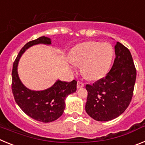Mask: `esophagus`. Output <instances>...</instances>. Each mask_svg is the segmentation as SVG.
I'll use <instances>...</instances> for the list:
<instances>
[{"mask_svg":"<svg viewBox=\"0 0 145 145\" xmlns=\"http://www.w3.org/2000/svg\"><path fill=\"white\" fill-rule=\"evenodd\" d=\"M84 86V84L80 81H78L77 83V88H81Z\"/></svg>","mask_w":145,"mask_h":145,"instance_id":"esophagus-1","label":"esophagus"}]
</instances>
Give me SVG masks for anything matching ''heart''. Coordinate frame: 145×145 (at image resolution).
<instances>
[{"label":"heart","mask_w":145,"mask_h":145,"mask_svg":"<svg viewBox=\"0 0 145 145\" xmlns=\"http://www.w3.org/2000/svg\"><path fill=\"white\" fill-rule=\"evenodd\" d=\"M113 57V49L107 43L89 41L81 43L73 50L72 61L82 65L81 72L91 80L100 79L107 73Z\"/></svg>","instance_id":"heart-1"}]
</instances>
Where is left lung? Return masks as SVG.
Wrapping results in <instances>:
<instances>
[{
  "label": "left lung",
  "mask_w": 145,
  "mask_h": 145,
  "mask_svg": "<svg viewBox=\"0 0 145 145\" xmlns=\"http://www.w3.org/2000/svg\"><path fill=\"white\" fill-rule=\"evenodd\" d=\"M116 59L110 71L92 85L86 86V111L97 121H109L120 116L133 97L137 70L131 52L117 42Z\"/></svg>",
  "instance_id": "1"
}]
</instances>
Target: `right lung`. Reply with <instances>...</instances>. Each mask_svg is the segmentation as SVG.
Masks as SVG:
<instances>
[{"mask_svg": "<svg viewBox=\"0 0 145 145\" xmlns=\"http://www.w3.org/2000/svg\"><path fill=\"white\" fill-rule=\"evenodd\" d=\"M52 44L49 38L42 36L28 42L20 50L15 59L12 70V92L22 110L32 118L43 123H49L58 119L65 108V99L76 91L77 81L57 80L52 86L43 91L30 90L23 85L19 78L17 67L20 57L29 47L37 44Z\"/></svg>", "mask_w": 145, "mask_h": 145, "instance_id": "1", "label": "right lung"}]
</instances>
